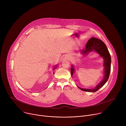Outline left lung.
Returning <instances> with one entry per match:
<instances>
[{
  "label": "left lung",
  "mask_w": 126,
  "mask_h": 126,
  "mask_svg": "<svg viewBox=\"0 0 126 126\" xmlns=\"http://www.w3.org/2000/svg\"><path fill=\"white\" fill-rule=\"evenodd\" d=\"M92 51H95L97 52L99 54L101 57L104 58L105 75L102 81L98 85H97V86L94 89H82L79 87V88L82 91L90 92H95L98 91L100 88L104 86V85L106 83V82L109 79L111 71V56L105 44L102 40L96 38L95 37L91 38L87 43L86 47L82 49L81 53L83 54H87L88 53ZM74 72V70L73 69V67L72 66L71 68V75H73Z\"/></svg>",
  "instance_id": "left-lung-1"
}]
</instances>
